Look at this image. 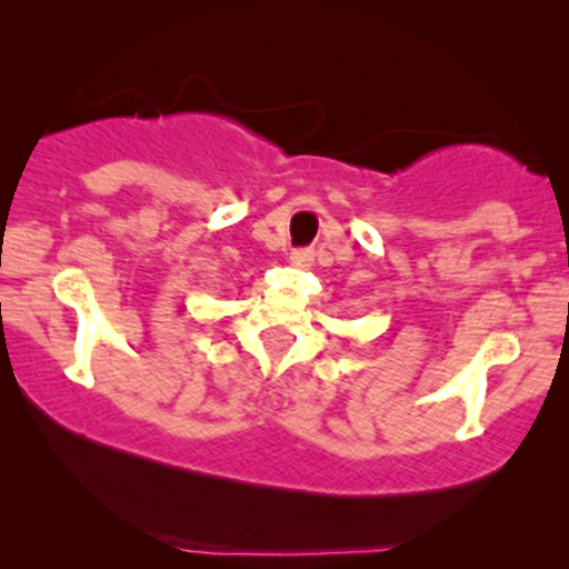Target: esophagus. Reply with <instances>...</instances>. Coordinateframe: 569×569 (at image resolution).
<instances>
[{"label": "esophagus", "instance_id": "obj_1", "mask_svg": "<svg viewBox=\"0 0 569 569\" xmlns=\"http://www.w3.org/2000/svg\"><path fill=\"white\" fill-rule=\"evenodd\" d=\"M289 262L293 270H307V267H312V251H307V248H299V251H291Z\"/></svg>", "mask_w": 569, "mask_h": 569}]
</instances>
